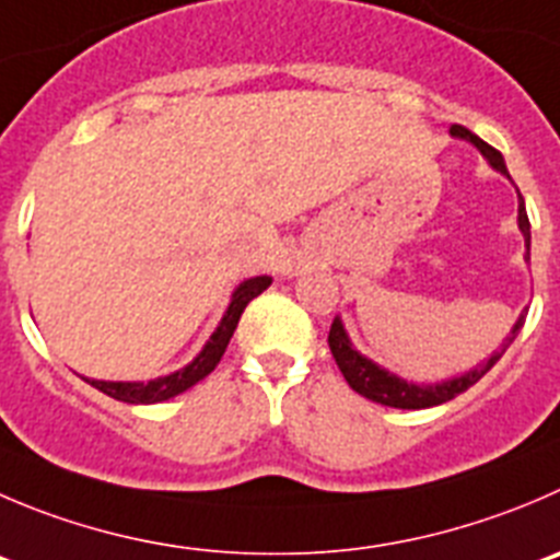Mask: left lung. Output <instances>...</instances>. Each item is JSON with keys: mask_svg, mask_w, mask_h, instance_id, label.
<instances>
[{"mask_svg": "<svg viewBox=\"0 0 560 560\" xmlns=\"http://www.w3.org/2000/svg\"><path fill=\"white\" fill-rule=\"evenodd\" d=\"M451 135L462 137V140H470L472 145H476L478 151L489 159V164H492L494 170H500L503 175H509L500 151H494L492 145H487V142H483L481 137L472 135L470 129H465V126L456 124V126H451ZM520 231L525 233V247H528L525 258L530 260V222H528V211H525L523 195H520ZM523 324H525V316L514 324V329H511V335L505 338V343L500 346V351H494V354L489 357L481 369L470 371V374L459 376V380H451V382H443V385H429V387L409 385V382H404V380H398V376L382 371L380 365H374L371 360H365L363 354H357V351L351 349L349 338H346V332H343V324H340L338 318L332 322L327 343H329V351H332V357H335V363H338L340 374H343V380L349 382L351 390L360 393V396H365V398H371V401H376V404H385V407L425 409V407H436V404L451 401V398H456L459 393H465L467 387L476 385V382L481 380V376L487 374L494 363H498L500 357H503V351L509 349L511 340L516 338V332L523 329Z\"/></svg>", "mask_w": 560, "mask_h": 560, "instance_id": "1", "label": "left lung"}]
</instances>
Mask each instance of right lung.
<instances>
[{"instance_id": "right-lung-1", "label": "right lung", "mask_w": 560, "mask_h": 560, "mask_svg": "<svg viewBox=\"0 0 560 560\" xmlns=\"http://www.w3.org/2000/svg\"><path fill=\"white\" fill-rule=\"evenodd\" d=\"M269 283H271V277H253V280H244V283L238 285L225 318H222L220 327H217V332L211 335L206 349L200 351V354H197L184 371H175V374L162 376V380L145 382V385H142V382H95V380H88V382L95 387V390L106 393L109 398H117V401H126V404L167 401V398L189 390L191 385H197V382L203 380V376H209L211 371L217 369V363H220L222 354H225L228 343H231L233 332H236L244 307H247L260 291L269 289Z\"/></svg>"}]
</instances>
